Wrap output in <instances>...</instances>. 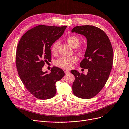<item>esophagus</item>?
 I'll list each match as a JSON object with an SVG mask.
<instances>
[{
    "mask_svg": "<svg viewBox=\"0 0 129 129\" xmlns=\"http://www.w3.org/2000/svg\"><path fill=\"white\" fill-rule=\"evenodd\" d=\"M64 73H65L66 74H69V73H70V71H68V70H65L64 71Z\"/></svg>",
    "mask_w": 129,
    "mask_h": 129,
    "instance_id": "obj_1",
    "label": "esophagus"
}]
</instances>
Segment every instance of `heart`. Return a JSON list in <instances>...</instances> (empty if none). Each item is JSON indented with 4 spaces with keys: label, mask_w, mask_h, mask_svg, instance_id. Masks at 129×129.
<instances>
[{
    "label": "heart",
    "mask_w": 129,
    "mask_h": 129,
    "mask_svg": "<svg viewBox=\"0 0 129 129\" xmlns=\"http://www.w3.org/2000/svg\"><path fill=\"white\" fill-rule=\"evenodd\" d=\"M67 41L69 45L72 47L75 48L77 47L80 43V39L76 36L70 35L67 38ZM60 45V41H56L51 46V51L53 53H55L57 52L58 48ZM84 49L82 47L78 48L76 52L78 54H82L84 52ZM76 61V58L73 56L71 57H61L58 59L55 62L56 66L65 69H70L73 64Z\"/></svg>",
    "instance_id": "obj_1"
}]
</instances>
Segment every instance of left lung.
Returning a JSON list of instances; mask_svg holds the SVG:
<instances>
[{
    "label": "left lung",
    "mask_w": 129,
    "mask_h": 129,
    "mask_svg": "<svg viewBox=\"0 0 129 129\" xmlns=\"http://www.w3.org/2000/svg\"><path fill=\"white\" fill-rule=\"evenodd\" d=\"M72 32L84 35L87 39L85 58L80 66L88 69L87 75L71 71L75 76L72 91L77 97L92 98L102 89L110 74L114 56L112 45L107 35L94 26H76Z\"/></svg>",
    "instance_id": "1"
}]
</instances>
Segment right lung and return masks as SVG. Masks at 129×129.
I'll use <instances>...</instances> for the list:
<instances>
[{
    "label": "right lung",
    "instance_id": "obj_1",
    "mask_svg": "<svg viewBox=\"0 0 129 129\" xmlns=\"http://www.w3.org/2000/svg\"><path fill=\"white\" fill-rule=\"evenodd\" d=\"M66 27L39 25L25 33L18 42L15 55L17 70L27 90L37 99L54 97L56 83L64 76V71L57 67L48 74L42 69L45 62L51 61V47Z\"/></svg>",
    "mask_w": 129,
    "mask_h": 129
}]
</instances>
